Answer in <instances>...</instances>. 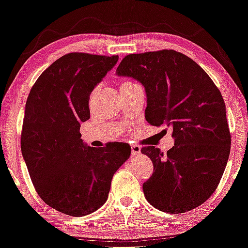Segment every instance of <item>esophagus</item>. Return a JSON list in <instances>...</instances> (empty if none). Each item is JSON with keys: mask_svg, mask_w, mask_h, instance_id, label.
<instances>
[{"mask_svg": "<svg viewBox=\"0 0 248 248\" xmlns=\"http://www.w3.org/2000/svg\"><path fill=\"white\" fill-rule=\"evenodd\" d=\"M141 153V148L138 145H131V155L132 156H137Z\"/></svg>", "mask_w": 248, "mask_h": 248, "instance_id": "obj_1", "label": "esophagus"}]
</instances>
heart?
I'll return each instance as SVG.
<instances>
[{"instance_id":"1","label":"heart","mask_w":248,"mask_h":248,"mask_svg":"<svg viewBox=\"0 0 248 248\" xmlns=\"http://www.w3.org/2000/svg\"><path fill=\"white\" fill-rule=\"evenodd\" d=\"M134 83H136L135 81H132L130 79H124V80H121V82H120V88L130 86V84H134Z\"/></svg>"}]
</instances>
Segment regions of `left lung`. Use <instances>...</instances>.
Masks as SVG:
<instances>
[{"label":"left lung","mask_w":248,"mask_h":248,"mask_svg":"<svg viewBox=\"0 0 248 248\" xmlns=\"http://www.w3.org/2000/svg\"><path fill=\"white\" fill-rule=\"evenodd\" d=\"M117 75L146 89V120L172 129L175 146L164 154L141 148L154 164L142 189L155 208L186 213L216 190L231 151L226 107L219 89L194 60L175 50L128 54Z\"/></svg>","instance_id":"left-lung-1"}]
</instances>
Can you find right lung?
<instances>
[{"label": "right lung", "instance_id": "add662e5", "mask_svg": "<svg viewBox=\"0 0 248 248\" xmlns=\"http://www.w3.org/2000/svg\"><path fill=\"white\" fill-rule=\"evenodd\" d=\"M117 61L118 55L65 54L41 73L25 103L21 150L30 177L42 201L66 215L100 208L130 156L128 143L87 147L80 134L90 118V93Z\"/></svg>", "mask_w": 248, "mask_h": 248}]
</instances>
